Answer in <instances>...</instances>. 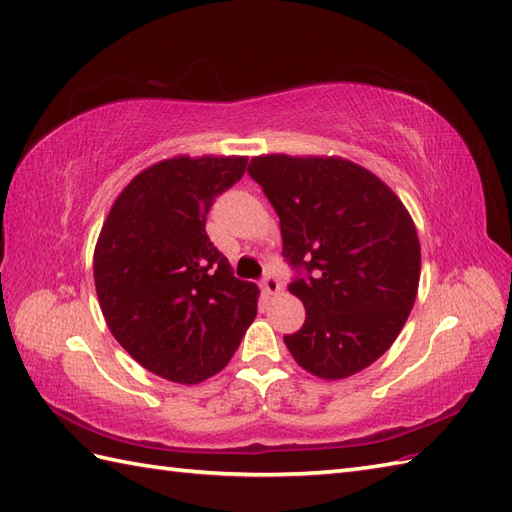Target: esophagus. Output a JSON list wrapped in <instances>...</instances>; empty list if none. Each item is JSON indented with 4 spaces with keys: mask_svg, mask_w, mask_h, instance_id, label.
Listing matches in <instances>:
<instances>
[{
    "mask_svg": "<svg viewBox=\"0 0 512 512\" xmlns=\"http://www.w3.org/2000/svg\"><path fill=\"white\" fill-rule=\"evenodd\" d=\"M279 288H281V284H279L277 273H273V270H266V275L262 279V290L266 292V295H277Z\"/></svg>",
    "mask_w": 512,
    "mask_h": 512,
    "instance_id": "obj_1",
    "label": "esophagus"
}]
</instances>
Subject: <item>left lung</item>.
Here are the masks:
<instances>
[{
    "label": "left lung",
    "mask_w": 512,
    "mask_h": 512,
    "mask_svg": "<svg viewBox=\"0 0 512 512\" xmlns=\"http://www.w3.org/2000/svg\"><path fill=\"white\" fill-rule=\"evenodd\" d=\"M248 176L279 215L284 255L306 321L286 334L295 361L339 380L383 356L413 308L420 281L416 226L396 193L343 158L250 160Z\"/></svg>",
    "instance_id": "1"
}]
</instances>
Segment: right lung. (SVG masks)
I'll use <instances>...</instances> for the list:
<instances>
[{"label":"right lung","mask_w":512,"mask_h":512,"mask_svg":"<svg viewBox=\"0 0 512 512\" xmlns=\"http://www.w3.org/2000/svg\"><path fill=\"white\" fill-rule=\"evenodd\" d=\"M246 162H156L118 195L96 242V295L114 339L173 383L195 385L224 369L257 314L259 288L233 275L204 228Z\"/></svg>","instance_id":"right-lung-1"}]
</instances>
